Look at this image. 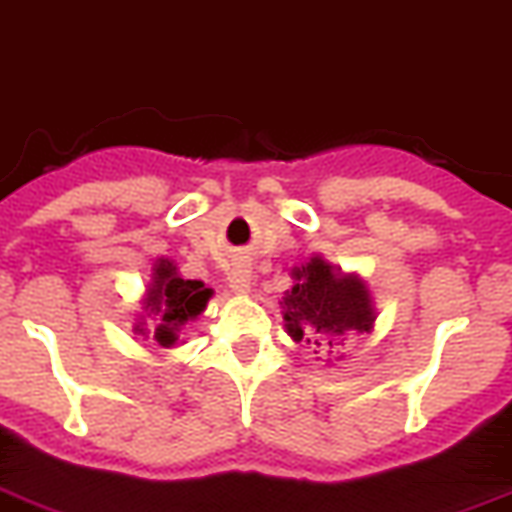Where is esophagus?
Listing matches in <instances>:
<instances>
[{
  "instance_id": "esophagus-1",
  "label": "esophagus",
  "mask_w": 512,
  "mask_h": 512,
  "mask_svg": "<svg viewBox=\"0 0 512 512\" xmlns=\"http://www.w3.org/2000/svg\"><path fill=\"white\" fill-rule=\"evenodd\" d=\"M249 281H252V273H249V268H244V265H236L229 273V286L234 294H247Z\"/></svg>"
}]
</instances>
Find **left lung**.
Segmentation results:
<instances>
[{
    "mask_svg": "<svg viewBox=\"0 0 512 512\" xmlns=\"http://www.w3.org/2000/svg\"><path fill=\"white\" fill-rule=\"evenodd\" d=\"M299 283L286 291V328L296 341L307 336V343L328 341L349 333V330H369L375 315L364 286L356 278H336L330 265L315 257L307 268L296 273Z\"/></svg>",
    "mask_w": 512,
    "mask_h": 512,
    "instance_id": "obj_1",
    "label": "left lung"
}]
</instances>
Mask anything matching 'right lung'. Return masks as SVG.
<instances>
[{
    "mask_svg": "<svg viewBox=\"0 0 512 512\" xmlns=\"http://www.w3.org/2000/svg\"><path fill=\"white\" fill-rule=\"evenodd\" d=\"M210 299V289L200 281H184L176 276V268L169 260H161L156 268V281L148 294V309L163 317L158 325L156 338L161 346H171L176 341L174 330L179 325L197 317Z\"/></svg>",
    "mask_w": 512,
    "mask_h": 512,
    "instance_id": "obj_1",
    "label": "right lung"
}]
</instances>
